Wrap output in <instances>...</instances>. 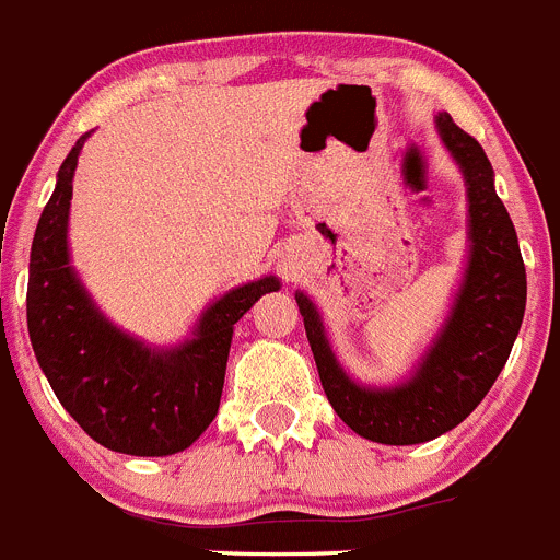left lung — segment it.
<instances>
[{
  "mask_svg": "<svg viewBox=\"0 0 560 560\" xmlns=\"http://www.w3.org/2000/svg\"><path fill=\"white\" fill-rule=\"evenodd\" d=\"M436 129L467 185L469 256L451 315L409 381L357 384L334 357L317 306L295 292L328 404L345 425L381 445H420L467 420L509 362L525 317V262L492 162L447 113L436 115Z\"/></svg>",
  "mask_w": 560,
  "mask_h": 560,
  "instance_id": "8db88e82",
  "label": "left lung"
}]
</instances>
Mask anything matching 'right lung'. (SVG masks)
I'll use <instances>...</instances> for the list:
<instances>
[{
    "label": "right lung",
    "instance_id": "1",
    "mask_svg": "<svg viewBox=\"0 0 560 560\" xmlns=\"http://www.w3.org/2000/svg\"><path fill=\"white\" fill-rule=\"evenodd\" d=\"M91 132L57 171L30 254L27 328L35 359L62 409L107 451L174 456L207 431L221 406L234 323L265 295L276 276L234 287L207 306L192 337L151 348L107 320L68 256V209L74 171Z\"/></svg>",
    "mask_w": 560,
    "mask_h": 560
}]
</instances>
